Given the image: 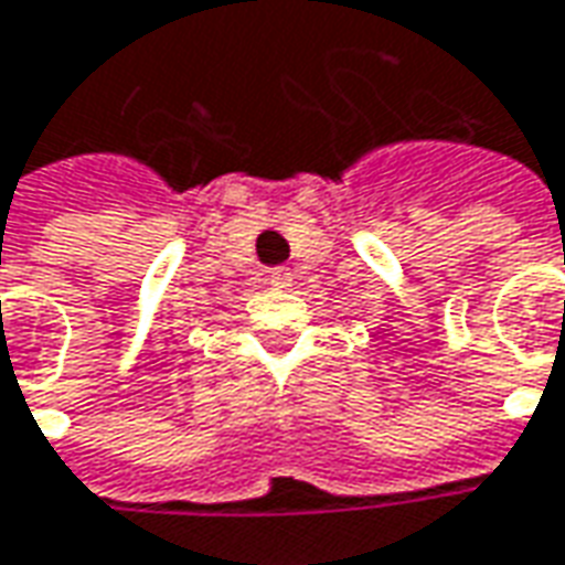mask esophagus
I'll list each match as a JSON object with an SVG mask.
<instances>
[{
    "label": "esophagus",
    "instance_id": "esophagus-1",
    "mask_svg": "<svg viewBox=\"0 0 565 565\" xmlns=\"http://www.w3.org/2000/svg\"><path fill=\"white\" fill-rule=\"evenodd\" d=\"M270 286H274V289H289L291 286L289 267H274V270H270Z\"/></svg>",
    "mask_w": 565,
    "mask_h": 565
}]
</instances>
